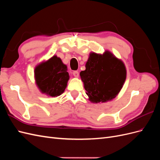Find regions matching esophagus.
Returning <instances> with one entry per match:
<instances>
[{
    "label": "esophagus",
    "mask_w": 160,
    "mask_h": 160,
    "mask_svg": "<svg viewBox=\"0 0 160 160\" xmlns=\"http://www.w3.org/2000/svg\"><path fill=\"white\" fill-rule=\"evenodd\" d=\"M72 75H73V76L75 77H78L79 75V72L77 71H74L73 72H72Z\"/></svg>",
    "instance_id": "34e87169"
}]
</instances>
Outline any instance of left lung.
<instances>
[{
	"instance_id": "obj_1",
	"label": "left lung",
	"mask_w": 160,
	"mask_h": 160,
	"mask_svg": "<svg viewBox=\"0 0 160 160\" xmlns=\"http://www.w3.org/2000/svg\"><path fill=\"white\" fill-rule=\"evenodd\" d=\"M85 70L80 72L86 94L91 103H105L118 95L126 79L123 62L112 52L103 54L90 52Z\"/></svg>"
}]
</instances>
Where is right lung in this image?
Listing matches in <instances>:
<instances>
[{"instance_id": "obj_1", "label": "right lung", "mask_w": 160, "mask_h": 160, "mask_svg": "<svg viewBox=\"0 0 160 160\" xmlns=\"http://www.w3.org/2000/svg\"><path fill=\"white\" fill-rule=\"evenodd\" d=\"M34 72L40 91L52 98L63 93L69 79L67 65L56 55L37 65Z\"/></svg>"}]
</instances>
